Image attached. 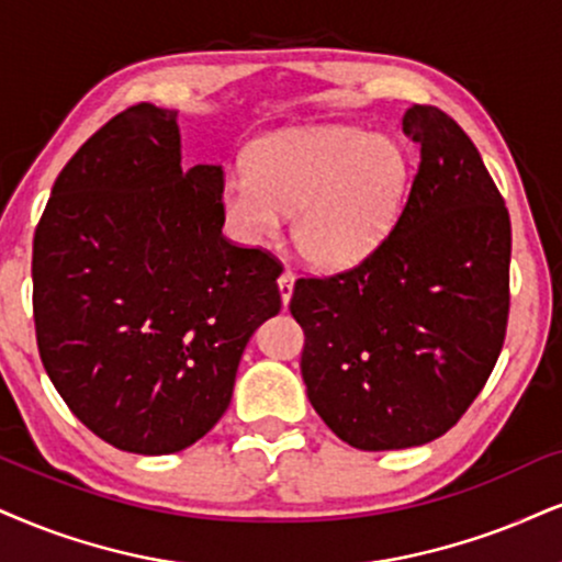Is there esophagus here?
<instances>
[{"mask_svg":"<svg viewBox=\"0 0 562 562\" xmlns=\"http://www.w3.org/2000/svg\"><path fill=\"white\" fill-rule=\"evenodd\" d=\"M292 292H294V273L286 268V270H283V273L279 276V294H281L283 307H286L289 300H292Z\"/></svg>","mask_w":562,"mask_h":562,"instance_id":"obj_1","label":"esophagus"}]
</instances>
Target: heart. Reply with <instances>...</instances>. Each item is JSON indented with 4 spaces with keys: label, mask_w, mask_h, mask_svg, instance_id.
Segmentation results:
<instances>
[{
    "label": "heart",
    "mask_w": 562,
    "mask_h": 562,
    "mask_svg": "<svg viewBox=\"0 0 562 562\" xmlns=\"http://www.w3.org/2000/svg\"><path fill=\"white\" fill-rule=\"evenodd\" d=\"M412 182L404 145L349 124L281 130L255 143L249 171L221 184V211L247 245L273 239L292 216L302 260L341 270L370 258L396 226Z\"/></svg>",
    "instance_id": "obj_1"
}]
</instances>
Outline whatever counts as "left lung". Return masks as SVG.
Segmentation results:
<instances>
[{
  "label": "left lung",
  "mask_w": 562,
  "mask_h": 562,
  "mask_svg": "<svg viewBox=\"0 0 562 562\" xmlns=\"http://www.w3.org/2000/svg\"><path fill=\"white\" fill-rule=\"evenodd\" d=\"M404 133L419 166L370 258L294 283L302 378L321 419L359 450L446 435L501 357L510 218L480 150L446 112L414 103Z\"/></svg>",
  "instance_id": "8db88e82"
}]
</instances>
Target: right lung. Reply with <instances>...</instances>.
I'll return each instance as SVG.
<instances>
[{"label":"right lung","mask_w":562,"mask_h":562,"mask_svg":"<svg viewBox=\"0 0 562 562\" xmlns=\"http://www.w3.org/2000/svg\"><path fill=\"white\" fill-rule=\"evenodd\" d=\"M221 166H182L175 109L137 103L69 158L33 237L38 355L69 412L127 453H177L221 419L279 260L232 245Z\"/></svg>","instance_id":"obj_1"}]
</instances>
